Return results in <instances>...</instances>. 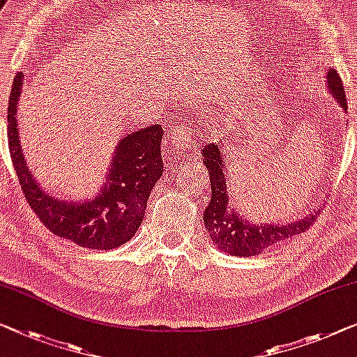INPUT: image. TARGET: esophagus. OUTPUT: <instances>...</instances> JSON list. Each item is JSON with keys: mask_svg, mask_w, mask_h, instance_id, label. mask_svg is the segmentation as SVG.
I'll return each mask as SVG.
<instances>
[{"mask_svg": "<svg viewBox=\"0 0 357 357\" xmlns=\"http://www.w3.org/2000/svg\"><path fill=\"white\" fill-rule=\"evenodd\" d=\"M197 147V144L192 139V136H190V130L188 126H178L172 135V139H169V151H174V152H179L185 155V153H189L190 151H194Z\"/></svg>", "mask_w": 357, "mask_h": 357, "instance_id": "obj_1", "label": "esophagus"}]
</instances>
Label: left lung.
Returning <instances> with one entry per match:
<instances>
[{"instance_id":"left-lung-1","label":"left lung","mask_w":357,"mask_h":357,"mask_svg":"<svg viewBox=\"0 0 357 357\" xmlns=\"http://www.w3.org/2000/svg\"><path fill=\"white\" fill-rule=\"evenodd\" d=\"M328 89L333 98L342 107L347 110V98H344V88L342 78L337 72L328 70L327 73ZM221 146L225 142L221 141ZM220 144L208 142L204 146L202 157L204 165L208 169L211 197L208 205L204 211L205 229L208 231L210 238L216 243L218 248L222 252L234 255V257H255L271 248L275 243L289 241V238L305 232L314 225L317 220V211L307 215L305 220H300L291 225L274 226V225H250L248 221L238 215L229 204L231 194L226 181L229 179L225 174L226 162L222 158Z\"/></svg>"}]
</instances>
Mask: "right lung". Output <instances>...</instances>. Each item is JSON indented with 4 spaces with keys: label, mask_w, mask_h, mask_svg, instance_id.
<instances>
[{
    "label": "right lung",
    "mask_w": 357,
    "mask_h": 357,
    "mask_svg": "<svg viewBox=\"0 0 357 357\" xmlns=\"http://www.w3.org/2000/svg\"><path fill=\"white\" fill-rule=\"evenodd\" d=\"M24 75L17 73L8 105V141L13 165L26 204L57 237L79 247L110 250L135 236L144 218L151 190L163 173L160 125L125 135L116 147L102 192L96 199L73 204L54 199L43 190L26 168L17 132V100Z\"/></svg>",
    "instance_id": "right-lung-1"
}]
</instances>
